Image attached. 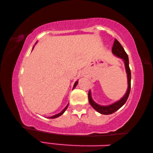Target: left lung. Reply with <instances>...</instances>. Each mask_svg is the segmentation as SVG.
Segmentation results:
<instances>
[{"instance_id":"obj_1","label":"left lung","mask_w":153,"mask_h":153,"mask_svg":"<svg viewBox=\"0 0 153 153\" xmlns=\"http://www.w3.org/2000/svg\"><path fill=\"white\" fill-rule=\"evenodd\" d=\"M112 53L113 55L117 56V57L122 59L124 65H125L126 72L127 74V79H128V88H127L126 94H124L123 97L121 98V99L108 105H100L96 102L92 98L91 91L89 90L88 100L90 105H91L97 112L100 114H103V115H110V114H112L114 112H115L116 111L120 109V108L125 104L127 100H128L131 88V71L129 67L128 56L126 53L123 46H121L120 42H119V41L116 39L115 40V42H114L113 44Z\"/></svg>"}]
</instances>
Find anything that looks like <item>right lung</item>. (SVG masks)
I'll return each instance as SVG.
<instances>
[{"mask_svg": "<svg viewBox=\"0 0 153 153\" xmlns=\"http://www.w3.org/2000/svg\"><path fill=\"white\" fill-rule=\"evenodd\" d=\"M37 43V42H36V44ZM35 44V45H36ZM33 48H34V46H33V48H32V50L33 49ZM77 83H78V81H76V82H75V84H74V87H73V90L76 87V86H77ZM68 105H69V103L67 105V106L65 107L64 108V109L61 111V113H57V114H56V115H53V116H51V117H48V118H49V119H55V118H56V117H59V116H61V115H63V114L65 113V111H66V109L67 108V107H68Z\"/></svg>", "mask_w": 153, "mask_h": 153, "instance_id": "obj_1", "label": "right lung"}]
</instances>
